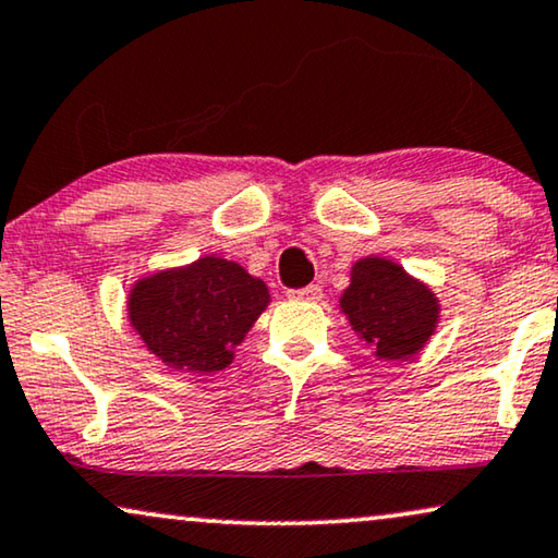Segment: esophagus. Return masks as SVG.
Segmentation results:
<instances>
[{
	"label": "esophagus",
	"mask_w": 558,
	"mask_h": 558,
	"mask_svg": "<svg viewBox=\"0 0 558 558\" xmlns=\"http://www.w3.org/2000/svg\"><path fill=\"white\" fill-rule=\"evenodd\" d=\"M320 295H324V290H320V286H305V288L288 290L290 301H318Z\"/></svg>",
	"instance_id": "34e87169"
}]
</instances>
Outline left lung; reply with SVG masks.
Returning <instances> with one entry per match:
<instances>
[{
	"label": "left lung",
	"instance_id": "left-lung-1",
	"mask_svg": "<svg viewBox=\"0 0 558 558\" xmlns=\"http://www.w3.org/2000/svg\"><path fill=\"white\" fill-rule=\"evenodd\" d=\"M349 324L379 359H407L425 347L437 326V298L425 282L384 257H364L351 268L341 295Z\"/></svg>",
	"mask_w": 558,
	"mask_h": 558
}]
</instances>
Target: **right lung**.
I'll return each mask as SVG.
<instances>
[{"instance_id": "1", "label": "right lung", "mask_w": 558, "mask_h": 558, "mask_svg": "<svg viewBox=\"0 0 558 558\" xmlns=\"http://www.w3.org/2000/svg\"><path fill=\"white\" fill-rule=\"evenodd\" d=\"M270 303L268 286L242 265L207 255L133 286L129 318L154 356L179 372L209 374L232 364L257 316Z\"/></svg>"}]
</instances>
